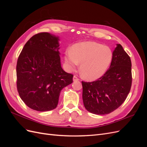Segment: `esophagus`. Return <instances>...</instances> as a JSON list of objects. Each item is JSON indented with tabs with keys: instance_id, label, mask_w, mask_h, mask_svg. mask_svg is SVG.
<instances>
[{
	"instance_id": "1",
	"label": "esophagus",
	"mask_w": 147,
	"mask_h": 147,
	"mask_svg": "<svg viewBox=\"0 0 147 147\" xmlns=\"http://www.w3.org/2000/svg\"><path fill=\"white\" fill-rule=\"evenodd\" d=\"M73 80H74V82H77V81L80 80V79L77 76H74L73 78Z\"/></svg>"
}]
</instances>
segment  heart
I'll return each mask as SVG.
<instances>
[{"label": "heart", "mask_w": 147, "mask_h": 147, "mask_svg": "<svg viewBox=\"0 0 147 147\" xmlns=\"http://www.w3.org/2000/svg\"><path fill=\"white\" fill-rule=\"evenodd\" d=\"M112 51L108 47L94 42H83L75 44L71 51L66 53L65 63L74 69L81 64L82 76L94 80L103 75L112 59Z\"/></svg>", "instance_id": "heart-1"}]
</instances>
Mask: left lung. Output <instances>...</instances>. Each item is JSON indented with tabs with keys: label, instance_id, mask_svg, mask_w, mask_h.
Segmentation results:
<instances>
[{
	"label": "left lung",
	"instance_id": "obj_1",
	"mask_svg": "<svg viewBox=\"0 0 147 147\" xmlns=\"http://www.w3.org/2000/svg\"><path fill=\"white\" fill-rule=\"evenodd\" d=\"M117 45L110 68L103 76L92 82H82L84 106L92 113L113 112L126 100L131 90V58L120 44Z\"/></svg>",
	"mask_w": 147,
	"mask_h": 147
}]
</instances>
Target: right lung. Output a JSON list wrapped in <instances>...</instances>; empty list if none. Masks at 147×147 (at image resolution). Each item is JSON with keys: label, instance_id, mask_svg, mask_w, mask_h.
<instances>
[{"label": "right lung", "instance_id": "add662e5", "mask_svg": "<svg viewBox=\"0 0 147 147\" xmlns=\"http://www.w3.org/2000/svg\"><path fill=\"white\" fill-rule=\"evenodd\" d=\"M58 40L48 32L35 34L26 42L18 59V92L25 104L34 110L55 109L61 90L73 82L74 75L61 67Z\"/></svg>", "mask_w": 147, "mask_h": 147}]
</instances>
